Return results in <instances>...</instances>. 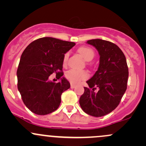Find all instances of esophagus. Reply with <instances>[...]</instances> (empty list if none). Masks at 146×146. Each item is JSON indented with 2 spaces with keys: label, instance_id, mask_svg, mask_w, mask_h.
<instances>
[{
  "label": "esophagus",
  "instance_id": "obj_1",
  "mask_svg": "<svg viewBox=\"0 0 146 146\" xmlns=\"http://www.w3.org/2000/svg\"><path fill=\"white\" fill-rule=\"evenodd\" d=\"M75 86H76V85L74 84H71V88H74Z\"/></svg>",
  "mask_w": 146,
  "mask_h": 146
}]
</instances>
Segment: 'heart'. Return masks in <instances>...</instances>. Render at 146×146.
<instances>
[{
	"label": "heart",
	"mask_w": 146,
	"mask_h": 146,
	"mask_svg": "<svg viewBox=\"0 0 146 146\" xmlns=\"http://www.w3.org/2000/svg\"><path fill=\"white\" fill-rule=\"evenodd\" d=\"M80 54L84 58L86 61H90L95 56V53L92 48L86 46H82L78 49ZM68 58V53H65L63 58V64H66ZM88 73L86 71H78V70L71 69L67 71L65 74L66 78L69 82L73 84H78L82 80H86L88 78Z\"/></svg>",
	"instance_id": "b5f03b06"
}]
</instances>
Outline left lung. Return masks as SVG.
Listing matches in <instances>:
<instances>
[{
    "instance_id": "obj_1",
    "label": "left lung",
    "mask_w": 146,
    "mask_h": 146,
    "mask_svg": "<svg viewBox=\"0 0 146 146\" xmlns=\"http://www.w3.org/2000/svg\"><path fill=\"white\" fill-rule=\"evenodd\" d=\"M87 43L98 51L100 64L95 75L86 82L89 88L84 87L80 105L88 115L102 117L115 110L121 102L127 88L128 65L123 52L111 42L93 39Z\"/></svg>"
}]
</instances>
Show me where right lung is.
Returning a JSON list of instances; mask_svg holds the SVG:
<instances>
[{
    "label": "right lung",
    "mask_w": 146,
    "mask_h": 146,
    "mask_svg": "<svg viewBox=\"0 0 146 146\" xmlns=\"http://www.w3.org/2000/svg\"><path fill=\"white\" fill-rule=\"evenodd\" d=\"M73 42L44 37L27 46L17 70L18 89L25 105L33 113L45 115L56 110L63 92L71 85L62 78L63 58L75 46ZM53 73L61 80L55 83L48 80Z\"/></svg>",
    "instance_id": "1"
}]
</instances>
